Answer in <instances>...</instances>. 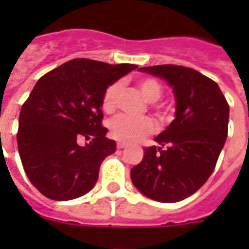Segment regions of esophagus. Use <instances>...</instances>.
Listing matches in <instances>:
<instances>
[{
	"mask_svg": "<svg viewBox=\"0 0 249 249\" xmlns=\"http://www.w3.org/2000/svg\"><path fill=\"white\" fill-rule=\"evenodd\" d=\"M126 147V143L125 142H117V148H124Z\"/></svg>",
	"mask_w": 249,
	"mask_h": 249,
	"instance_id": "1",
	"label": "esophagus"
}]
</instances>
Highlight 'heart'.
I'll use <instances>...</instances> for the list:
<instances>
[{
    "instance_id": "heart-1",
    "label": "heart",
    "mask_w": 249,
    "mask_h": 249,
    "mask_svg": "<svg viewBox=\"0 0 249 249\" xmlns=\"http://www.w3.org/2000/svg\"><path fill=\"white\" fill-rule=\"evenodd\" d=\"M140 89L148 102H156L163 94L160 84L154 79L142 80L140 83ZM119 90H120V83H115L109 85L105 91L102 106L107 112L112 111L115 107ZM109 130L116 140L123 142H134L155 132L156 123L151 117L147 116L133 117L128 115H119L109 123Z\"/></svg>"
}]
</instances>
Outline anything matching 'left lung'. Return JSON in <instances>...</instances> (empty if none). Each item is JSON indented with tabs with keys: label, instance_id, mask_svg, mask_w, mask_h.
Wrapping results in <instances>:
<instances>
[{
	"label": "left lung",
	"instance_id": "8db88e82",
	"mask_svg": "<svg viewBox=\"0 0 249 249\" xmlns=\"http://www.w3.org/2000/svg\"><path fill=\"white\" fill-rule=\"evenodd\" d=\"M165 80L176 99L174 120L143 150L130 170L144 196L176 203L195 194L212 174L228 137L229 105L220 86L195 70L163 64L138 70Z\"/></svg>",
	"mask_w": 249,
	"mask_h": 249
}]
</instances>
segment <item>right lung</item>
Listing matches in <instances>:
<instances>
[{
    "instance_id": "1",
    "label": "right lung",
    "mask_w": 249,
    "mask_h": 249,
    "mask_svg": "<svg viewBox=\"0 0 249 249\" xmlns=\"http://www.w3.org/2000/svg\"><path fill=\"white\" fill-rule=\"evenodd\" d=\"M137 67L83 58L37 81L21 107L17 140L25 174L42 195L66 201L93 189L102 161L116 151L102 126L103 95Z\"/></svg>"
}]
</instances>
